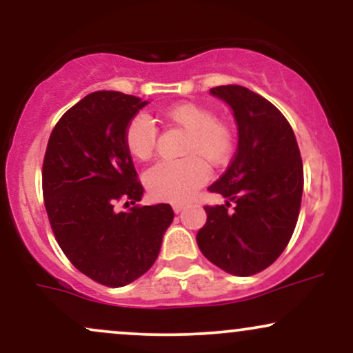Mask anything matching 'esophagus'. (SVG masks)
<instances>
[{
  "label": "esophagus",
  "instance_id": "obj_1",
  "mask_svg": "<svg viewBox=\"0 0 353 353\" xmlns=\"http://www.w3.org/2000/svg\"><path fill=\"white\" fill-rule=\"evenodd\" d=\"M184 208H185V205H184V204H174V205H172L174 212H176V214H179V212H181V210H184Z\"/></svg>",
  "mask_w": 353,
  "mask_h": 353
}]
</instances>
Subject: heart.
<instances>
[{"mask_svg":"<svg viewBox=\"0 0 353 353\" xmlns=\"http://www.w3.org/2000/svg\"><path fill=\"white\" fill-rule=\"evenodd\" d=\"M164 117L174 125L188 131L184 159L159 161L144 174L149 194L159 201L182 202L208 181V163L212 168L225 165L236 149V131L225 121L217 119L209 108L196 103L174 104L164 111ZM124 144L136 159L152 156L157 144V128L145 114H136L125 125Z\"/></svg>","mask_w":353,"mask_h":353,"instance_id":"1","label":"heart"}]
</instances>
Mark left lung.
Here are the masks:
<instances>
[{"label":"left lung","instance_id":"obj_1","mask_svg":"<svg viewBox=\"0 0 353 353\" xmlns=\"http://www.w3.org/2000/svg\"><path fill=\"white\" fill-rule=\"evenodd\" d=\"M210 94L232 108L239 128L229 168L209 185L225 204L204 205L201 252L225 272L254 275L272 265L292 237L303 190L297 139L285 116L250 89L229 84Z\"/></svg>","mask_w":353,"mask_h":353}]
</instances>
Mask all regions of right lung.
<instances>
[{
  "instance_id": "1",
  "label": "right lung",
  "mask_w": 353,
  "mask_h": 353,
  "mask_svg": "<svg viewBox=\"0 0 353 353\" xmlns=\"http://www.w3.org/2000/svg\"><path fill=\"white\" fill-rule=\"evenodd\" d=\"M145 104L119 91L91 92L61 116L44 154L43 197L56 242L79 272L106 287L151 269L174 219L169 204H136L144 188L124 131ZM117 201L133 208L117 213Z\"/></svg>"
}]
</instances>
